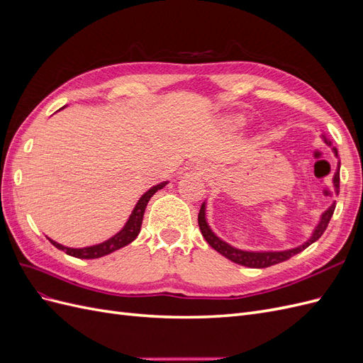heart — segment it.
Masks as SVG:
<instances>
[{
	"label": "heart",
	"instance_id": "b5f03b06",
	"mask_svg": "<svg viewBox=\"0 0 363 363\" xmlns=\"http://www.w3.org/2000/svg\"><path fill=\"white\" fill-rule=\"evenodd\" d=\"M228 123L232 124L233 127H240V125H244V118H240V116H233V118H230V119H228Z\"/></svg>",
	"mask_w": 363,
	"mask_h": 363
}]
</instances>
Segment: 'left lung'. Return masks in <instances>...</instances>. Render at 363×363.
<instances>
[{
	"instance_id": "8db88e82",
	"label": "left lung",
	"mask_w": 363,
	"mask_h": 363,
	"mask_svg": "<svg viewBox=\"0 0 363 363\" xmlns=\"http://www.w3.org/2000/svg\"><path fill=\"white\" fill-rule=\"evenodd\" d=\"M321 139H323V142H324L327 147L332 148L335 157L337 159V167H336V172H335L333 179H332V184H333L335 194L339 195L340 160H339L337 150H336V147H333V142L325 136V133L321 135ZM335 207H336V203L333 201L330 206H328V208H325V211L320 216V221H318V224L312 230L311 236L307 238L303 244L296 245L294 248L280 250V251H272V250H267V251H263V250H259V251L242 250V248H238V247H233L232 244L225 242V240H223L221 238H219L213 232V230L211 228V225H208V223H207V216H206L207 201L206 200L203 201L201 208H200V213H199V225H200V230H201V235L207 240V244L211 245L213 250H216L219 255H223L228 260L238 263V265H244V267H248V268H267V267H271V265H276V263H280V262H284V260L291 259L292 256L298 255V252H301L303 250H306L307 247L312 245L313 242H316V240L320 239L323 236V233L325 232V228L328 225V221H330V218H332V215L335 212Z\"/></svg>"
}]
</instances>
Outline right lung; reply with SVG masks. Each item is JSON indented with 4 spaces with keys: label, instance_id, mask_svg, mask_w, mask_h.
<instances>
[{
    "label": "right lung",
    "instance_id": "1",
    "mask_svg": "<svg viewBox=\"0 0 363 363\" xmlns=\"http://www.w3.org/2000/svg\"><path fill=\"white\" fill-rule=\"evenodd\" d=\"M67 107V106H65ZM62 107V108H65ZM169 182H162V183H157L156 186H151V188L140 196V199L138 200L136 206L133 207V211H131L128 219L125 221L124 227L119 230L118 233H115L112 238L106 239L104 242H100V244H95V245H89V247H83V248H72V247H67V245H62L59 242H56V240H52L50 238H47L50 242L67 252V255L72 256V257H79V259H98V257H103V256H107L111 255V252L123 248L128 244L133 242V240L138 238L139 232H140V225H142V219H144V213H145V208H147V204L150 201V199L152 195H155L159 189L164 188Z\"/></svg>",
    "mask_w": 363,
    "mask_h": 363
}]
</instances>
